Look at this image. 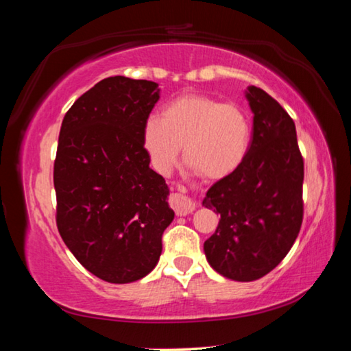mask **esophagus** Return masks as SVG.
Instances as JSON below:
<instances>
[{"instance_id": "34e87169", "label": "esophagus", "mask_w": 351, "mask_h": 351, "mask_svg": "<svg viewBox=\"0 0 351 351\" xmlns=\"http://www.w3.org/2000/svg\"><path fill=\"white\" fill-rule=\"evenodd\" d=\"M170 206L173 207L178 217H186L189 213H192L197 209V204L195 201L190 199L189 197L182 193H171L170 195Z\"/></svg>"}]
</instances>
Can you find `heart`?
Returning a JSON list of instances; mask_svg holds the SVG:
<instances>
[{
    "mask_svg": "<svg viewBox=\"0 0 351 351\" xmlns=\"http://www.w3.org/2000/svg\"><path fill=\"white\" fill-rule=\"evenodd\" d=\"M252 127L246 111L204 94H182L150 116L142 127V147L152 167L169 175L181 147L189 167L209 180L232 175L247 156Z\"/></svg>",
    "mask_w": 351,
    "mask_h": 351,
    "instance_id": "heart-1",
    "label": "heart"
}]
</instances>
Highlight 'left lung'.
I'll return each instance as SVG.
<instances>
[{"mask_svg": "<svg viewBox=\"0 0 351 351\" xmlns=\"http://www.w3.org/2000/svg\"><path fill=\"white\" fill-rule=\"evenodd\" d=\"M254 112L251 147L232 175L207 190L203 206L219 213L204 241V254L218 274L252 282L287 257L304 219V158L295 125L282 105L257 86H247Z\"/></svg>", "mask_w": 351, "mask_h": 351, "instance_id": "8db88e82", "label": "left lung"}]
</instances>
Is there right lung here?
I'll list each match as a JSON object with an SVG mask.
<instances>
[{
  "mask_svg": "<svg viewBox=\"0 0 351 351\" xmlns=\"http://www.w3.org/2000/svg\"><path fill=\"white\" fill-rule=\"evenodd\" d=\"M158 100V83L108 77L62 122L54 162L58 232L83 268L108 283L150 274L175 218L169 186L142 147V127Z\"/></svg>",
  "mask_w": 351,
  "mask_h": 351,
  "instance_id": "obj_1",
  "label": "right lung"
}]
</instances>
